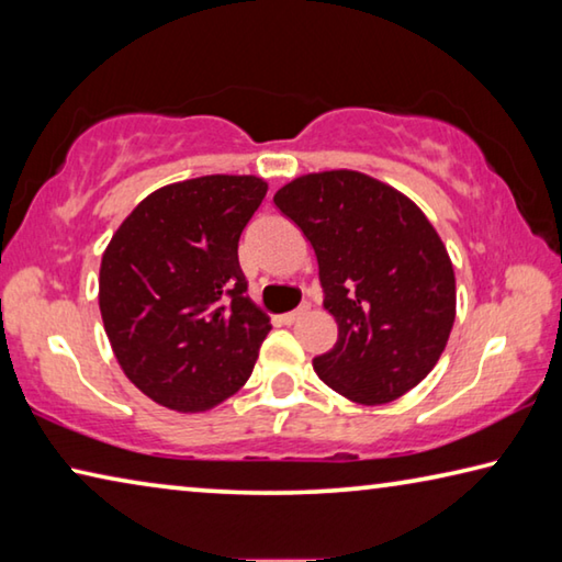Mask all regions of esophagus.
<instances>
[{
	"mask_svg": "<svg viewBox=\"0 0 562 562\" xmlns=\"http://www.w3.org/2000/svg\"><path fill=\"white\" fill-rule=\"evenodd\" d=\"M307 310H310V307H300V310L284 312V315H280V322H282V325H294V322L307 315Z\"/></svg>",
	"mask_w": 562,
	"mask_h": 562,
	"instance_id": "obj_1",
	"label": "esophagus"
}]
</instances>
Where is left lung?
<instances>
[{"mask_svg": "<svg viewBox=\"0 0 562 562\" xmlns=\"http://www.w3.org/2000/svg\"><path fill=\"white\" fill-rule=\"evenodd\" d=\"M274 205L315 247L337 341L312 359L349 402L376 406L426 379L456 319V278L429 217L402 190L359 170L284 183Z\"/></svg>", "mask_w": 562, "mask_h": 562, "instance_id": "obj_1", "label": "left lung"}]
</instances>
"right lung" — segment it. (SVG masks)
Listing matches in <instances>:
<instances>
[{
	"label": "right lung",
	"mask_w": 562,
	"mask_h": 562,
	"mask_svg": "<svg viewBox=\"0 0 562 562\" xmlns=\"http://www.w3.org/2000/svg\"><path fill=\"white\" fill-rule=\"evenodd\" d=\"M265 193L260 176L164 186L103 250V329L123 374L156 404L207 412L250 379L272 325L247 297L237 240Z\"/></svg>",
	"instance_id": "right-lung-1"
}]
</instances>
